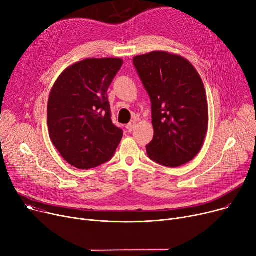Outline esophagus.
I'll return each instance as SVG.
<instances>
[{"mask_svg":"<svg viewBox=\"0 0 256 256\" xmlns=\"http://www.w3.org/2000/svg\"><path fill=\"white\" fill-rule=\"evenodd\" d=\"M136 126H137L136 121H130V122L126 126V128L128 130V132H132L136 128Z\"/></svg>","mask_w":256,"mask_h":256,"instance_id":"esophagus-1","label":"esophagus"}]
</instances>
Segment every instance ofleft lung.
<instances>
[{
  "instance_id": "obj_1",
  "label": "left lung",
  "mask_w": 256,
  "mask_h": 256,
  "mask_svg": "<svg viewBox=\"0 0 256 256\" xmlns=\"http://www.w3.org/2000/svg\"><path fill=\"white\" fill-rule=\"evenodd\" d=\"M132 62L152 100L154 135L146 146L147 156L166 167L186 164L200 152L208 128L202 80L178 54L154 50Z\"/></svg>"
}]
</instances>
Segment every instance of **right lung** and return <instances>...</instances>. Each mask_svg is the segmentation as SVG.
I'll use <instances>...</instances> for the list:
<instances>
[{
  "label": "right lung",
  "instance_id": "obj_1",
  "mask_svg": "<svg viewBox=\"0 0 256 256\" xmlns=\"http://www.w3.org/2000/svg\"><path fill=\"white\" fill-rule=\"evenodd\" d=\"M120 58H87L65 68L48 102L50 138L67 163L88 170L111 160L124 132L111 120L108 88Z\"/></svg>",
  "mask_w": 256,
  "mask_h": 256
}]
</instances>
